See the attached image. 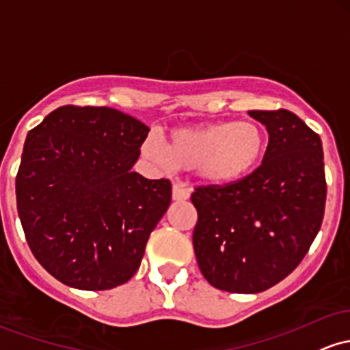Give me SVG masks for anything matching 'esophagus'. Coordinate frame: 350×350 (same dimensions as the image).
<instances>
[{
	"label": "esophagus",
	"instance_id": "esophagus-1",
	"mask_svg": "<svg viewBox=\"0 0 350 350\" xmlns=\"http://www.w3.org/2000/svg\"><path fill=\"white\" fill-rule=\"evenodd\" d=\"M189 196L191 191L187 189L186 186H183V184L179 183L172 184V199H174V201H186V199H189Z\"/></svg>",
	"mask_w": 350,
	"mask_h": 350
}]
</instances>
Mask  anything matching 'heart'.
Instances as JSON below:
<instances>
[{
	"label": "heart",
	"instance_id": "b5f03b06",
	"mask_svg": "<svg viewBox=\"0 0 350 350\" xmlns=\"http://www.w3.org/2000/svg\"><path fill=\"white\" fill-rule=\"evenodd\" d=\"M266 136L252 121H216L174 129L167 146L154 133L141 144V152L161 171L194 169L202 183L228 186L245 178L262 159Z\"/></svg>",
	"mask_w": 350,
	"mask_h": 350
}]
</instances>
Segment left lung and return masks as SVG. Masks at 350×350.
Wrapping results in <instances>:
<instances>
[{
  "label": "left lung",
  "mask_w": 350,
  "mask_h": 350,
  "mask_svg": "<svg viewBox=\"0 0 350 350\" xmlns=\"http://www.w3.org/2000/svg\"><path fill=\"white\" fill-rule=\"evenodd\" d=\"M266 126L262 164L228 186L196 187L194 254L206 281L237 294L262 293L299 266L321 229L324 152L317 133L287 109L249 111Z\"/></svg>",
  "instance_id": "left-lung-1"
}]
</instances>
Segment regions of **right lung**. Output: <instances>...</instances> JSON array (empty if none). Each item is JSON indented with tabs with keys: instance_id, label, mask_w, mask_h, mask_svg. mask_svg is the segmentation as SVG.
<instances>
[{
	"instance_id": "add662e5",
	"label": "right lung",
	"mask_w": 350,
	"mask_h": 350,
	"mask_svg": "<svg viewBox=\"0 0 350 350\" xmlns=\"http://www.w3.org/2000/svg\"><path fill=\"white\" fill-rule=\"evenodd\" d=\"M148 133L113 107L61 106L26 136L19 221L33 256L59 282L106 291L139 269L171 204L169 179L131 171Z\"/></svg>"
}]
</instances>
